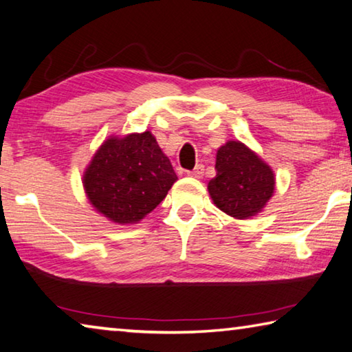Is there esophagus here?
I'll list each match as a JSON object with an SVG mask.
<instances>
[{"label": "esophagus", "mask_w": 352, "mask_h": 352, "mask_svg": "<svg viewBox=\"0 0 352 352\" xmlns=\"http://www.w3.org/2000/svg\"><path fill=\"white\" fill-rule=\"evenodd\" d=\"M187 175L196 177V179H201L202 175H204V165H196L192 171L187 173Z\"/></svg>", "instance_id": "obj_1"}]
</instances>
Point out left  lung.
<instances>
[{
    "mask_svg": "<svg viewBox=\"0 0 352 352\" xmlns=\"http://www.w3.org/2000/svg\"><path fill=\"white\" fill-rule=\"evenodd\" d=\"M217 176L208 193L219 210L235 219L256 217L275 192V173L267 162L239 140H229L217 151Z\"/></svg>",
    "mask_w": 352,
    "mask_h": 352,
    "instance_id": "8db88e82",
    "label": "left lung"
}]
</instances>
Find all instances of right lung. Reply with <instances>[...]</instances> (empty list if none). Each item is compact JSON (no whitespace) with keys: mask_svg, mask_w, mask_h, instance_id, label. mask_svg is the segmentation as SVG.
<instances>
[{"mask_svg":"<svg viewBox=\"0 0 352 352\" xmlns=\"http://www.w3.org/2000/svg\"><path fill=\"white\" fill-rule=\"evenodd\" d=\"M177 176L151 131L109 135L83 171L97 213L119 226L138 224L168 193Z\"/></svg>","mask_w":352,"mask_h":352,"instance_id":"add662e5","label":"right lung"}]
</instances>
